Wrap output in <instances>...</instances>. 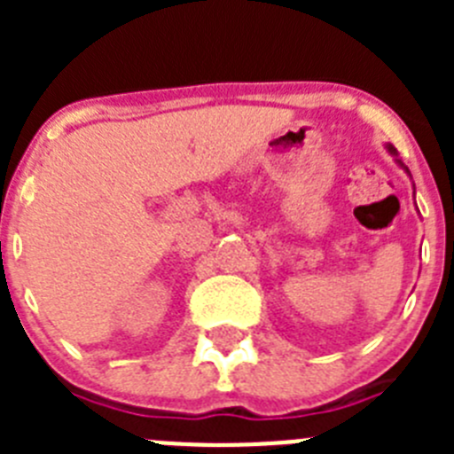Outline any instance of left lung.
Listing matches in <instances>:
<instances>
[{
	"label": "left lung",
	"instance_id": "8db88e82",
	"mask_svg": "<svg viewBox=\"0 0 454 454\" xmlns=\"http://www.w3.org/2000/svg\"><path fill=\"white\" fill-rule=\"evenodd\" d=\"M388 150H391V152H393V154H395V150H393V147H388Z\"/></svg>",
	"mask_w": 454,
	"mask_h": 454
}]
</instances>
